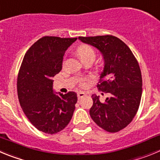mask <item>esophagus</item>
Masks as SVG:
<instances>
[{"label":"esophagus","mask_w":160,"mask_h":160,"mask_svg":"<svg viewBox=\"0 0 160 160\" xmlns=\"http://www.w3.org/2000/svg\"><path fill=\"white\" fill-rule=\"evenodd\" d=\"M84 96H85V93L83 92H80L77 93V97H78L79 100H80V98H83Z\"/></svg>","instance_id":"1"}]
</instances>
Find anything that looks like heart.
<instances>
[{
    "label": "heart",
    "mask_w": 160,
    "mask_h": 160,
    "mask_svg": "<svg viewBox=\"0 0 160 160\" xmlns=\"http://www.w3.org/2000/svg\"><path fill=\"white\" fill-rule=\"evenodd\" d=\"M77 53L78 55L80 56V57L81 58L82 60H85L87 59L92 58L95 59L96 57V52H95V50L93 49V48L92 46L88 45V44H83V45H80L78 48H77ZM87 80L86 79H82L81 82H80V85L81 86H85L87 84Z\"/></svg>",
    "instance_id": "1"
}]
</instances>
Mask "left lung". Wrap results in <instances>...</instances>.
I'll list each match as a JSON object with an SVG mask.
<instances>
[{"label": "left lung", "mask_w": 160, "mask_h": 160, "mask_svg": "<svg viewBox=\"0 0 160 160\" xmlns=\"http://www.w3.org/2000/svg\"><path fill=\"white\" fill-rule=\"evenodd\" d=\"M79 40L102 53L104 68L97 88L111 94L103 103L96 95L92 96L91 117L106 132H119L132 121L139 107L143 83L139 63L128 46L114 36L79 37Z\"/></svg>", "instance_id": "8db88e82"}]
</instances>
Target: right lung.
<instances>
[{
  "instance_id": "obj_1",
  "label": "right lung",
  "mask_w": 160,
  "mask_h": 160,
  "mask_svg": "<svg viewBox=\"0 0 160 160\" xmlns=\"http://www.w3.org/2000/svg\"><path fill=\"white\" fill-rule=\"evenodd\" d=\"M77 38L44 37L26 52L17 77V95L22 110L39 131L56 134L68 124L77 95L52 90V77L62 69L63 57Z\"/></svg>"
}]
</instances>
